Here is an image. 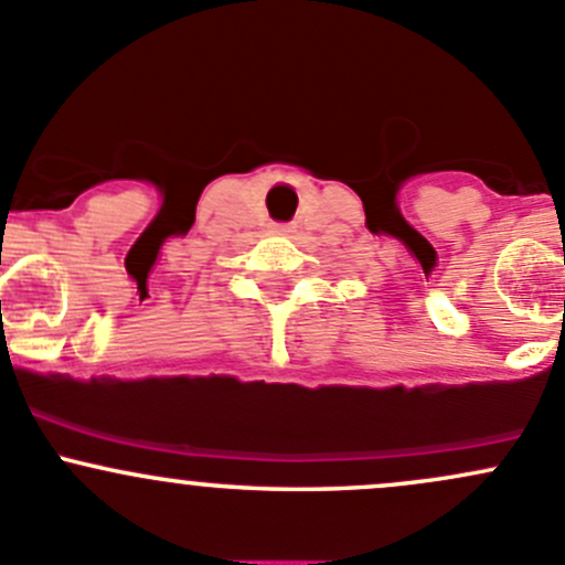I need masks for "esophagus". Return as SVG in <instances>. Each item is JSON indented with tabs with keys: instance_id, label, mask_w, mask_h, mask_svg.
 <instances>
[{
	"instance_id": "1",
	"label": "esophagus",
	"mask_w": 565,
	"mask_h": 565,
	"mask_svg": "<svg viewBox=\"0 0 565 565\" xmlns=\"http://www.w3.org/2000/svg\"><path fill=\"white\" fill-rule=\"evenodd\" d=\"M278 230H281V232H289V230H292V226H287V224H278Z\"/></svg>"
}]
</instances>
